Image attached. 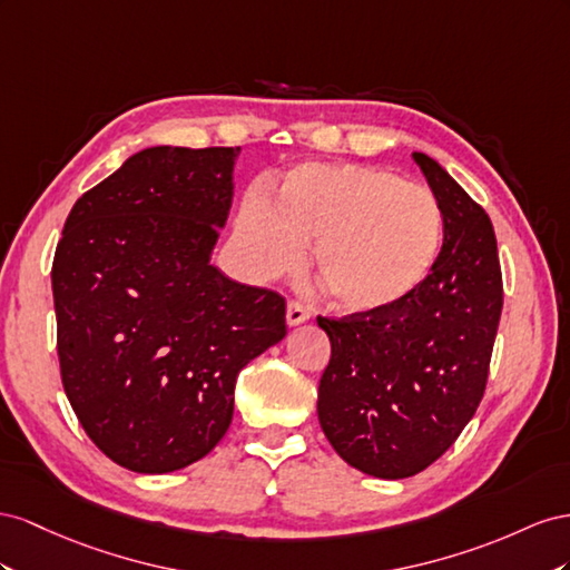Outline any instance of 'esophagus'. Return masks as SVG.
<instances>
[{"label": "esophagus", "instance_id": "1", "mask_svg": "<svg viewBox=\"0 0 570 570\" xmlns=\"http://www.w3.org/2000/svg\"><path fill=\"white\" fill-rule=\"evenodd\" d=\"M307 317H311V313H307V307L298 301H288V307H286V322L291 324V327H298V324H303Z\"/></svg>", "mask_w": 570, "mask_h": 570}]
</instances>
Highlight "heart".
Returning a JSON list of instances; mask_svg holds the SVG:
<instances>
[{
	"label": "heart",
	"mask_w": 570,
	"mask_h": 570,
	"mask_svg": "<svg viewBox=\"0 0 570 570\" xmlns=\"http://www.w3.org/2000/svg\"><path fill=\"white\" fill-rule=\"evenodd\" d=\"M236 238L253 276L298 267L313 244V272L346 313H382L425 284L444 243L436 195L392 171L353 161H311L291 169L272 203L246 195Z\"/></svg>",
	"instance_id": "b5f03b06"
}]
</instances>
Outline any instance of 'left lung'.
Listing matches in <instances>:
<instances>
[{"label":"left lung","mask_w":570,"mask_h":570,"mask_svg":"<svg viewBox=\"0 0 570 570\" xmlns=\"http://www.w3.org/2000/svg\"><path fill=\"white\" fill-rule=\"evenodd\" d=\"M413 159L444 215L432 274L389 311L317 317L332 341L322 432L348 465L382 480L432 465L475 415L503 305L490 217L432 157Z\"/></svg>","instance_id":"1"}]
</instances>
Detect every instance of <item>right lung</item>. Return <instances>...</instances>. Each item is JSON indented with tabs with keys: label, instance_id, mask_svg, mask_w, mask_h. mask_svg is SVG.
Masks as SVG:
<instances>
[{
	"label": "right lung",
	"instance_id": "right-lung-1",
	"mask_svg": "<svg viewBox=\"0 0 570 570\" xmlns=\"http://www.w3.org/2000/svg\"><path fill=\"white\" fill-rule=\"evenodd\" d=\"M240 148L140 150L80 195L52 263L63 392L95 446L159 475L213 451L238 372L286 336V301L209 257Z\"/></svg>",
	"mask_w": 570,
	"mask_h": 570
}]
</instances>
